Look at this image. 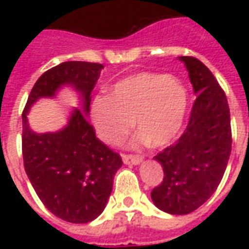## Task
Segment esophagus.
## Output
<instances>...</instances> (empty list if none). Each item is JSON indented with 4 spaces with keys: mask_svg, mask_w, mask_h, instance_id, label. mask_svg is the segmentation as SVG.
Wrapping results in <instances>:
<instances>
[{
    "mask_svg": "<svg viewBox=\"0 0 249 249\" xmlns=\"http://www.w3.org/2000/svg\"><path fill=\"white\" fill-rule=\"evenodd\" d=\"M123 161L124 164H128V165H137L142 161V157L140 156H132V155H123Z\"/></svg>",
    "mask_w": 249,
    "mask_h": 249,
    "instance_id": "esophagus-1",
    "label": "esophagus"
}]
</instances>
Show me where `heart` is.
I'll return each instance as SVG.
<instances>
[{
  "label": "heart",
  "mask_w": 249,
  "mask_h": 249,
  "mask_svg": "<svg viewBox=\"0 0 249 249\" xmlns=\"http://www.w3.org/2000/svg\"><path fill=\"white\" fill-rule=\"evenodd\" d=\"M189 96L178 78L144 71L119 81L112 96H97L92 103V120L98 137L116 145L133 125L139 132L130 148L151 142L161 148L180 133L187 116Z\"/></svg>",
  "instance_id": "1"
}]
</instances>
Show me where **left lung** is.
Returning <instances> with one entry per match:
<instances>
[{"instance_id":"1","label":"left lung","mask_w":249,"mask_h":249,"mask_svg":"<svg viewBox=\"0 0 249 249\" xmlns=\"http://www.w3.org/2000/svg\"><path fill=\"white\" fill-rule=\"evenodd\" d=\"M178 60L187 68L197 97L178 142L155 156L161 164L164 178L151 197L162 212L188 214L219 187L230 160L232 133L228 101L212 71L195 57Z\"/></svg>"}]
</instances>
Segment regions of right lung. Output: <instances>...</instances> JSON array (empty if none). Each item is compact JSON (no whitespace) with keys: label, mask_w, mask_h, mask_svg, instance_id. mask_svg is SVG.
Here are the masks:
<instances>
[{"label":"right lung","mask_w":249,"mask_h":249,"mask_svg":"<svg viewBox=\"0 0 249 249\" xmlns=\"http://www.w3.org/2000/svg\"><path fill=\"white\" fill-rule=\"evenodd\" d=\"M104 66L96 62L66 61L37 80L22 112V156L25 172L42 204L68 223L84 224L103 213L112 193L121 157L96 137L88 121L92 90ZM73 87L82 101L68 124L57 132L37 134L27 113L40 98L55 97Z\"/></svg>","instance_id":"add662e5"}]
</instances>
